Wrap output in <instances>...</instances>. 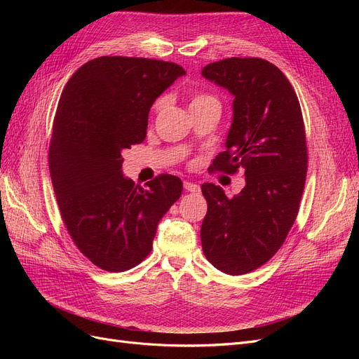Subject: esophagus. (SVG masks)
I'll use <instances>...</instances> for the list:
<instances>
[{
    "mask_svg": "<svg viewBox=\"0 0 359 359\" xmlns=\"http://www.w3.org/2000/svg\"><path fill=\"white\" fill-rule=\"evenodd\" d=\"M184 189H186V191H190V193H198L201 190L199 184L196 182H190V181H186L184 182Z\"/></svg>",
    "mask_w": 359,
    "mask_h": 359,
    "instance_id": "esophagus-1",
    "label": "esophagus"
}]
</instances>
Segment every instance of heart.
<instances>
[{"label":"heart","instance_id":"heart-1","mask_svg":"<svg viewBox=\"0 0 359 359\" xmlns=\"http://www.w3.org/2000/svg\"><path fill=\"white\" fill-rule=\"evenodd\" d=\"M215 102V99L214 97H211V95H205V94H198V95H194L193 97V100H191V103H190V106L191 104H198V103H202V102Z\"/></svg>","mask_w":359,"mask_h":359}]
</instances>
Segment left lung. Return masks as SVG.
<instances>
[{"label": "left lung", "instance_id": "left-lung-1", "mask_svg": "<svg viewBox=\"0 0 359 359\" xmlns=\"http://www.w3.org/2000/svg\"><path fill=\"white\" fill-rule=\"evenodd\" d=\"M233 95V116L211 169H244L245 187L229 199L202 184L208 203L201 227L206 259L222 273L247 274L273 257L297 219L307 175L306 130L286 76L262 58H226L202 69Z\"/></svg>", "mask_w": 359, "mask_h": 359}]
</instances>
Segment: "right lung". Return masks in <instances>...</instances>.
I'll return each mask as SVG.
<instances>
[{
	"instance_id": "right-lung-1",
	"label": "right lung",
	"mask_w": 359,
	"mask_h": 359,
	"mask_svg": "<svg viewBox=\"0 0 359 359\" xmlns=\"http://www.w3.org/2000/svg\"><path fill=\"white\" fill-rule=\"evenodd\" d=\"M184 74L175 62L100 57L62 90L49 148L53 191L76 247L109 273L142 262L181 196L182 181L168 173L135 186L123 175V151L144 142L151 106Z\"/></svg>"
}]
</instances>
